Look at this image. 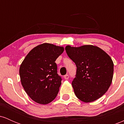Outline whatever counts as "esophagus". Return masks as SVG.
<instances>
[{"instance_id": "34e87169", "label": "esophagus", "mask_w": 124, "mask_h": 124, "mask_svg": "<svg viewBox=\"0 0 124 124\" xmlns=\"http://www.w3.org/2000/svg\"><path fill=\"white\" fill-rule=\"evenodd\" d=\"M64 79H66V80H68V79H69V75H66L64 76Z\"/></svg>"}]
</instances>
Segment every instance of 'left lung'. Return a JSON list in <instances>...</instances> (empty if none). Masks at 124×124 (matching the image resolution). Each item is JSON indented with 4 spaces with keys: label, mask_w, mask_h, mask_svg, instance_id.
Instances as JSON below:
<instances>
[{
    "label": "left lung",
    "mask_w": 124,
    "mask_h": 124,
    "mask_svg": "<svg viewBox=\"0 0 124 124\" xmlns=\"http://www.w3.org/2000/svg\"><path fill=\"white\" fill-rule=\"evenodd\" d=\"M68 56L76 64V78L72 85L77 97L90 103L103 96L112 83L114 63L110 56L97 46L67 45Z\"/></svg>",
    "instance_id": "1"
}]
</instances>
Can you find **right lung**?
Wrapping results in <instances>:
<instances>
[{
	"mask_svg": "<svg viewBox=\"0 0 124 124\" xmlns=\"http://www.w3.org/2000/svg\"><path fill=\"white\" fill-rule=\"evenodd\" d=\"M63 46L44 43L30 51L19 69L21 85L28 96L41 104L56 98L61 85L55 61L63 53Z\"/></svg>",
	"mask_w": 124,
	"mask_h": 124,
	"instance_id": "1",
	"label": "right lung"
}]
</instances>
